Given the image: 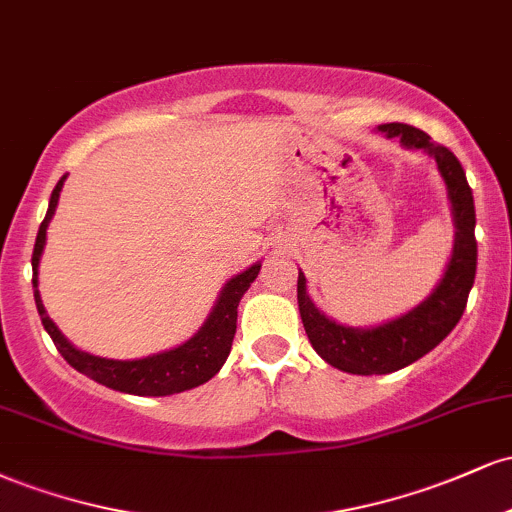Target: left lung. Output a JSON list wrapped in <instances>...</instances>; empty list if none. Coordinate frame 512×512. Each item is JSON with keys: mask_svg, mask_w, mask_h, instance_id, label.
Instances as JSON below:
<instances>
[{"mask_svg": "<svg viewBox=\"0 0 512 512\" xmlns=\"http://www.w3.org/2000/svg\"><path fill=\"white\" fill-rule=\"evenodd\" d=\"M378 129L390 139L397 137L407 149H424L436 158L440 175L448 185L457 233L452 260L436 291L411 313L373 330H354L322 315L305 293V276L298 274V308L310 344L330 366L354 375L392 373L436 349L460 322L477 276V238H474L477 211L462 163L448 146L433 142L421 129L402 122H390Z\"/></svg>", "mask_w": 512, "mask_h": 512, "instance_id": "1", "label": "left lung"}]
</instances>
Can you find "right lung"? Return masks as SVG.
Segmentation results:
<instances>
[{
    "label": "right lung",
    "mask_w": 512,
    "mask_h": 512,
    "mask_svg": "<svg viewBox=\"0 0 512 512\" xmlns=\"http://www.w3.org/2000/svg\"><path fill=\"white\" fill-rule=\"evenodd\" d=\"M64 178L55 185L50 197L48 214H45L43 223H40L38 238H35L33 248V296L35 305H38V315L43 320V327L55 342L57 351L64 356V361L69 366L79 370V373L88 375L91 380L101 383L110 390L127 392V395H146V397H166L175 395V392L192 390V387L207 383L219 373L223 363H226L228 354H231L233 337H236V322H238V303L243 298V293L250 289L252 281L260 274L262 264H252L250 269H245L243 274L233 276L226 286H223L219 303L211 310L209 320L204 322V327L199 330L190 342H185L178 349L163 351V354L139 358V361H113V358H101L91 356L86 351L74 349L67 339L62 337V332L57 330L55 322L50 320L45 313V305L40 301L38 293V264L40 255L45 248V236H48V223L55 214L57 199H60Z\"/></svg>",
    "instance_id": "add662e5"
}]
</instances>
